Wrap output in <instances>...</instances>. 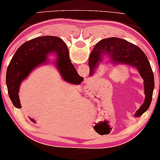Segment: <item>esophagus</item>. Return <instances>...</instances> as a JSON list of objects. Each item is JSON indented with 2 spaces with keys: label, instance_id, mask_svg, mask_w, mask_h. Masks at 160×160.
<instances>
[{
  "label": "esophagus",
  "instance_id": "esophagus-1",
  "mask_svg": "<svg viewBox=\"0 0 160 160\" xmlns=\"http://www.w3.org/2000/svg\"><path fill=\"white\" fill-rule=\"evenodd\" d=\"M87 88H88V87H87V86L86 85V86H85V87H84V89H87ZM84 91H87V90H84Z\"/></svg>",
  "mask_w": 160,
  "mask_h": 160
}]
</instances>
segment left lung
Listing matches in <instances>:
<instances>
[{"label": "left lung", "mask_w": 160, "mask_h": 160, "mask_svg": "<svg viewBox=\"0 0 160 160\" xmlns=\"http://www.w3.org/2000/svg\"><path fill=\"white\" fill-rule=\"evenodd\" d=\"M105 55H108L112 65H126L136 69L143 78L145 99L133 115L138 118L149 109L154 88V73L147 57L138 46L122 39H103L94 46L90 54L89 76L96 72Z\"/></svg>", "instance_id": "1"}]
</instances>
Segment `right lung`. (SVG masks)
Wrapping results in <instances>:
<instances>
[{
    "label": "right lung",
    "instance_id": "add662e5",
    "mask_svg": "<svg viewBox=\"0 0 160 160\" xmlns=\"http://www.w3.org/2000/svg\"><path fill=\"white\" fill-rule=\"evenodd\" d=\"M51 54L58 57L55 65L64 81L74 85L82 82L84 78L78 74L71 63L68 48L61 38L55 36L34 38L18 48L7 68L6 85L14 107L22 108L18 97L22 83L37 67L47 63L48 55ZM29 119L36 123L34 119Z\"/></svg>",
    "mask_w": 160,
    "mask_h": 160
}]
</instances>
